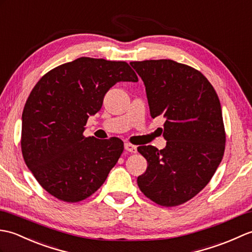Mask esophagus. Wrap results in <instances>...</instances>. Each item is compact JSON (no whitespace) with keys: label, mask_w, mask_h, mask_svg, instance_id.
<instances>
[{"label":"esophagus","mask_w":252,"mask_h":252,"mask_svg":"<svg viewBox=\"0 0 252 252\" xmlns=\"http://www.w3.org/2000/svg\"><path fill=\"white\" fill-rule=\"evenodd\" d=\"M124 148L127 151V152H130V153H136L137 152V147L136 145H132L130 143H125L124 144Z\"/></svg>","instance_id":"1"}]
</instances>
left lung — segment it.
Listing matches in <instances>:
<instances>
[{
	"instance_id": "left-lung-1",
	"label": "left lung",
	"mask_w": 252,
	"mask_h": 252,
	"mask_svg": "<svg viewBox=\"0 0 252 252\" xmlns=\"http://www.w3.org/2000/svg\"><path fill=\"white\" fill-rule=\"evenodd\" d=\"M145 86L151 116L163 115V150L141 145L148 168L137 179L154 203L188 202L208 184L225 147L221 104L209 81L191 66L169 59L133 61Z\"/></svg>"
}]
</instances>
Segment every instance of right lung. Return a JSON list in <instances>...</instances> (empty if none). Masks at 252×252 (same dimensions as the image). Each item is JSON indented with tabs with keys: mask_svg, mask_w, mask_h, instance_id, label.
I'll list each match as a JSON object with an SVG mask.
<instances>
[{
	"mask_svg": "<svg viewBox=\"0 0 252 252\" xmlns=\"http://www.w3.org/2000/svg\"><path fill=\"white\" fill-rule=\"evenodd\" d=\"M119 82H138L128 63L81 57L49 71L32 89L22 112V156L56 198L75 203L91 196L119 160V138L83 136L88 117Z\"/></svg>",
	"mask_w": 252,
	"mask_h": 252,
	"instance_id": "add662e5",
	"label": "right lung"
}]
</instances>
